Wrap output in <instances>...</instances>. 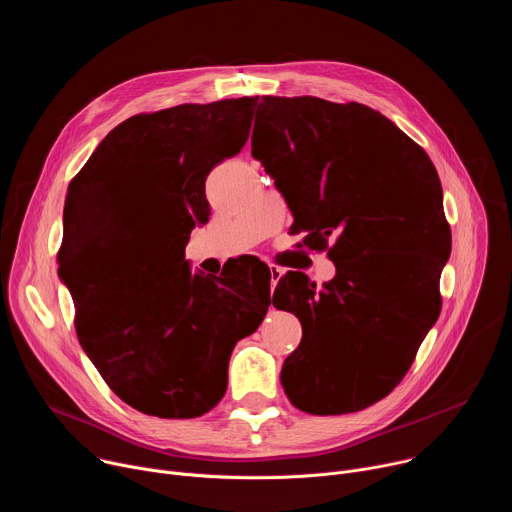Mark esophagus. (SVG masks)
<instances>
[{"mask_svg": "<svg viewBox=\"0 0 512 512\" xmlns=\"http://www.w3.org/2000/svg\"><path fill=\"white\" fill-rule=\"evenodd\" d=\"M269 273H271V289H275L277 281L281 279V269H279V267H273V265H269Z\"/></svg>", "mask_w": 512, "mask_h": 512, "instance_id": "34e87169", "label": "esophagus"}]
</instances>
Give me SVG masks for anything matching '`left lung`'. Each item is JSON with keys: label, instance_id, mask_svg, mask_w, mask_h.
Returning <instances> with one entry per match:
<instances>
[{"label": "left lung", "instance_id": "left-lung-1", "mask_svg": "<svg viewBox=\"0 0 512 512\" xmlns=\"http://www.w3.org/2000/svg\"><path fill=\"white\" fill-rule=\"evenodd\" d=\"M251 154L304 245L333 241L336 275L322 289L300 271L275 287L273 306L302 322L283 391L312 415L367 409L401 383L442 310L452 233L440 176L379 111L318 97H261Z\"/></svg>", "mask_w": 512, "mask_h": 512}]
</instances>
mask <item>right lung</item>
I'll use <instances>...</instances> for the list:
<instances>
[{"label":"right lung","instance_id":"add662e5","mask_svg":"<svg viewBox=\"0 0 512 512\" xmlns=\"http://www.w3.org/2000/svg\"><path fill=\"white\" fill-rule=\"evenodd\" d=\"M257 101L133 115L68 184L58 275L77 336L111 391L145 415L210 411L227 391L235 344L271 304L263 267L241 261L212 279L184 259L210 214L206 176L243 150Z\"/></svg>","mask_w":512,"mask_h":512}]
</instances>
